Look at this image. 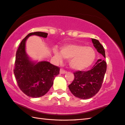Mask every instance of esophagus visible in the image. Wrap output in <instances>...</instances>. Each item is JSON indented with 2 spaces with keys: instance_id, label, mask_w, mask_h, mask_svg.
<instances>
[{
  "instance_id": "obj_1",
  "label": "esophagus",
  "mask_w": 125,
  "mask_h": 125,
  "mask_svg": "<svg viewBox=\"0 0 125 125\" xmlns=\"http://www.w3.org/2000/svg\"><path fill=\"white\" fill-rule=\"evenodd\" d=\"M60 73L61 74H65V73H67V71L65 70L64 69H63V68H61V69H60Z\"/></svg>"
}]
</instances>
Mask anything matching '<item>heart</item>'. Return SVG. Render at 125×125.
<instances>
[{
  "label": "heart",
  "instance_id": "1",
  "mask_svg": "<svg viewBox=\"0 0 125 125\" xmlns=\"http://www.w3.org/2000/svg\"><path fill=\"white\" fill-rule=\"evenodd\" d=\"M61 52L54 50V53L58 62H61L64 57L70 60V65L73 69L81 70L91 65L95 59L94 50L89 46L75 44H65L61 48Z\"/></svg>",
  "mask_w": 125,
  "mask_h": 125
}]
</instances>
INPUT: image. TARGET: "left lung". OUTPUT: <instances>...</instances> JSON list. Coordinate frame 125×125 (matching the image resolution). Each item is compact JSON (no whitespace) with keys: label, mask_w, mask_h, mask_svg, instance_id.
I'll return each mask as SVG.
<instances>
[{"label":"left lung","mask_w":125,"mask_h":125,"mask_svg":"<svg viewBox=\"0 0 125 125\" xmlns=\"http://www.w3.org/2000/svg\"><path fill=\"white\" fill-rule=\"evenodd\" d=\"M94 47L104 57V46L96 39L92 38ZM107 69L106 61L99 59L91 69L76 71L74 73V79L68 87L75 96L81 99H88L94 96L101 88Z\"/></svg>","instance_id":"8db88e82"}]
</instances>
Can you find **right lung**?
<instances>
[{
  "label": "right lung",
  "mask_w": 125,
  "mask_h": 125,
  "mask_svg": "<svg viewBox=\"0 0 125 125\" xmlns=\"http://www.w3.org/2000/svg\"><path fill=\"white\" fill-rule=\"evenodd\" d=\"M36 35L46 38L48 33L35 32L28 34L17 49L13 73L20 89L27 96L40 97L47 93L53 84L60 68L46 61L31 62L25 52V42L29 36Z\"/></svg>",
  "instance_id": "obj_1"
}]
</instances>
